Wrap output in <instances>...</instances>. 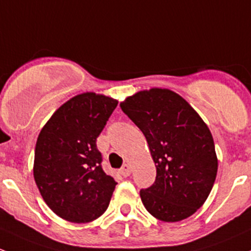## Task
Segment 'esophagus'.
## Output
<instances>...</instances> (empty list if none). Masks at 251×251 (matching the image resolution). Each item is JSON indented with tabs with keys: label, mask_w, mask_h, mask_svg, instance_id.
I'll use <instances>...</instances> for the list:
<instances>
[{
	"label": "esophagus",
	"mask_w": 251,
	"mask_h": 251,
	"mask_svg": "<svg viewBox=\"0 0 251 251\" xmlns=\"http://www.w3.org/2000/svg\"><path fill=\"white\" fill-rule=\"evenodd\" d=\"M121 176H128L131 174V166L130 165H124L123 168L120 170Z\"/></svg>",
	"instance_id": "34e87169"
}]
</instances>
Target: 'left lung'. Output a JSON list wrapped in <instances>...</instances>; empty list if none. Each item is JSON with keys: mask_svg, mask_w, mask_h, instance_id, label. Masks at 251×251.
I'll use <instances>...</instances> for the list:
<instances>
[{"mask_svg": "<svg viewBox=\"0 0 251 251\" xmlns=\"http://www.w3.org/2000/svg\"><path fill=\"white\" fill-rule=\"evenodd\" d=\"M120 107L146 136L156 166L155 183L139 192L146 209L166 223L191 216L208 199L218 172L208 126L170 89L138 91Z\"/></svg>", "mask_w": 251, "mask_h": 251, "instance_id": "left-lung-1", "label": "left lung"}]
</instances>
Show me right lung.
I'll use <instances>...</instances> for the list:
<instances>
[{"instance_id":"1","label":"right lung","mask_w":251,"mask_h":251,"mask_svg":"<svg viewBox=\"0 0 251 251\" xmlns=\"http://www.w3.org/2000/svg\"><path fill=\"white\" fill-rule=\"evenodd\" d=\"M104 95L83 92L65 102L38 134L33 176L56 215L90 223L107 210L117 181L102 170L96 139L117 108Z\"/></svg>"}]
</instances>
